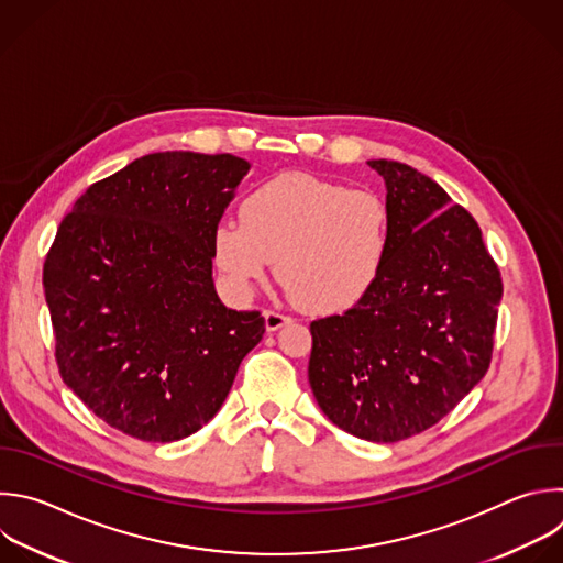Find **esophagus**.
Here are the masks:
<instances>
[{"instance_id": "34e87169", "label": "esophagus", "mask_w": 563, "mask_h": 563, "mask_svg": "<svg viewBox=\"0 0 563 563\" xmlns=\"http://www.w3.org/2000/svg\"><path fill=\"white\" fill-rule=\"evenodd\" d=\"M263 318H265L267 331H276V329H280V327H285L289 322V316H285L280 311H272V309H265Z\"/></svg>"}]
</instances>
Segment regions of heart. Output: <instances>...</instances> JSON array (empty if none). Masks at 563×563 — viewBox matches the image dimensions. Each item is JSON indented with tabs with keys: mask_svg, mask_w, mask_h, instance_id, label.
I'll return each mask as SVG.
<instances>
[{
	"mask_svg": "<svg viewBox=\"0 0 563 563\" xmlns=\"http://www.w3.org/2000/svg\"><path fill=\"white\" fill-rule=\"evenodd\" d=\"M212 245L234 289L250 291L276 261L294 300L338 313L380 280L391 254V210L378 192L289 172L258 185L241 219L217 225Z\"/></svg>",
	"mask_w": 563,
	"mask_h": 563,
	"instance_id": "b5f03b06",
	"label": "heart"
}]
</instances>
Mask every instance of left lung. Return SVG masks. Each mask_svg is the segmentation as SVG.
I'll use <instances>...</instances> for the list:
<instances>
[{
	"label": "left lung",
	"mask_w": 563,
	"mask_h": 563,
	"mask_svg": "<svg viewBox=\"0 0 563 563\" xmlns=\"http://www.w3.org/2000/svg\"><path fill=\"white\" fill-rule=\"evenodd\" d=\"M366 163L387 185L391 254L353 309L311 322L309 385L338 429L389 444L438 424L484 378L501 276L475 219L433 178Z\"/></svg>",
	"instance_id": "8db88e82"
}]
</instances>
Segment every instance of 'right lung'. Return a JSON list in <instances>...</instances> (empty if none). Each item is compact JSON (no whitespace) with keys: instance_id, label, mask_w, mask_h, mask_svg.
<instances>
[{"instance_id":"obj_1","label":"right lung","mask_w":563,"mask_h":563,"mask_svg":"<svg viewBox=\"0 0 563 563\" xmlns=\"http://www.w3.org/2000/svg\"><path fill=\"white\" fill-rule=\"evenodd\" d=\"M247 172L234 154H145L90 185L57 230L44 294L59 373L125 435L197 433L265 333L212 278L214 230Z\"/></svg>"}]
</instances>
